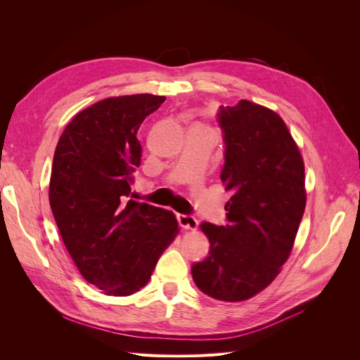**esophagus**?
I'll use <instances>...</instances> for the list:
<instances>
[{
	"label": "esophagus",
	"mask_w": 360,
	"mask_h": 360,
	"mask_svg": "<svg viewBox=\"0 0 360 360\" xmlns=\"http://www.w3.org/2000/svg\"><path fill=\"white\" fill-rule=\"evenodd\" d=\"M177 219H179L180 226L184 228V230L195 231L198 228V221L195 219V217L191 216V214H179Z\"/></svg>",
	"instance_id": "esophagus-1"
}]
</instances>
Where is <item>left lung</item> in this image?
Returning a JSON list of instances; mask_svg holds the SVG:
<instances>
[{
	"mask_svg": "<svg viewBox=\"0 0 360 360\" xmlns=\"http://www.w3.org/2000/svg\"><path fill=\"white\" fill-rule=\"evenodd\" d=\"M225 165L233 197L228 225L201 224L210 255L192 266L197 287L216 300L243 302L267 288L288 259L307 205L304 163L284 120L249 101L221 106Z\"/></svg>",
	"mask_w": 360,
	"mask_h": 360,
	"instance_id": "8db88e82",
	"label": "left lung"
}]
</instances>
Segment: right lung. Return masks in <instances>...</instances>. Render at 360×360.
Returning <instances> with one entry per match:
<instances>
[{
	"label": "right lung",
	"instance_id": "1",
	"mask_svg": "<svg viewBox=\"0 0 360 360\" xmlns=\"http://www.w3.org/2000/svg\"><path fill=\"white\" fill-rule=\"evenodd\" d=\"M165 96L108 97L76 114L53 155L49 204L82 278L106 296L147 285L179 234L172 212L127 200L141 165L138 129Z\"/></svg>",
	"mask_w": 360,
	"mask_h": 360
}]
</instances>
